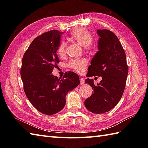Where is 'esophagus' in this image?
<instances>
[{"instance_id":"1","label":"esophagus","mask_w":148,"mask_h":148,"mask_svg":"<svg viewBox=\"0 0 148 148\" xmlns=\"http://www.w3.org/2000/svg\"><path fill=\"white\" fill-rule=\"evenodd\" d=\"M80 84H84V80L83 79V78H80Z\"/></svg>"}]
</instances>
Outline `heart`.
<instances>
[{
	"label": "heart",
	"instance_id": "1",
	"mask_svg": "<svg viewBox=\"0 0 148 148\" xmlns=\"http://www.w3.org/2000/svg\"><path fill=\"white\" fill-rule=\"evenodd\" d=\"M71 37L87 50H92V36L86 29L79 27L74 29L71 33ZM65 50L66 43L63 41L58 49V54L60 56H62L65 54ZM86 65L87 62L85 60H73L69 64V67L74 69L77 72H82Z\"/></svg>",
	"mask_w": 148,
	"mask_h": 148
}]
</instances>
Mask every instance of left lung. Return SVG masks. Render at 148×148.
<instances>
[{
	"mask_svg": "<svg viewBox=\"0 0 148 148\" xmlns=\"http://www.w3.org/2000/svg\"><path fill=\"white\" fill-rule=\"evenodd\" d=\"M99 36L98 51L88 67V77L102 76L100 83L95 85L93 79L85 83L92 87L93 93L85 100L84 106L89 111L101 114L114 108L123 93L128 69L126 55L115 34L106 29L97 30Z\"/></svg>",
	"mask_w": 148,
	"mask_h": 148,
	"instance_id": "8db88e82",
	"label": "left lung"
}]
</instances>
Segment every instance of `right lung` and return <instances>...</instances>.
Segmentation results:
<instances>
[{"label": "right lung", "instance_id": "right-lung-1", "mask_svg": "<svg viewBox=\"0 0 148 148\" xmlns=\"http://www.w3.org/2000/svg\"><path fill=\"white\" fill-rule=\"evenodd\" d=\"M62 34L52 30L36 37L22 59L20 74L24 92L34 108L47 115L60 111L67 94L80 83L74 72H66L62 78L51 74L60 62L56 51Z\"/></svg>", "mask_w": 148, "mask_h": 148}]
</instances>
